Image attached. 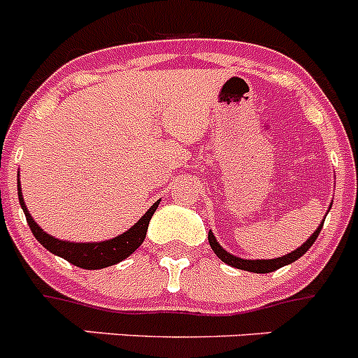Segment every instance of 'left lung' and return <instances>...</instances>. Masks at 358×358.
I'll list each match as a JSON object with an SVG mask.
<instances>
[{"instance_id":"obj_1","label":"left lung","mask_w":358,"mask_h":358,"mask_svg":"<svg viewBox=\"0 0 358 358\" xmlns=\"http://www.w3.org/2000/svg\"><path fill=\"white\" fill-rule=\"evenodd\" d=\"M322 224H324V220H322ZM322 224L317 227V231H315L314 235L310 236V238L303 243L301 248L296 249V251H292V252H289V255L281 256V258H274V260H242V258H236V256L229 255V252L224 251V249L220 248V243L215 240V236L211 231H210V235H208V242H210V245H211V249H213L215 255H217L218 258L224 262V264L231 265V267L242 268V271H249V273L265 274V273H273V271H276V268L283 267V265L292 264V262H296L297 258H301V256L305 255V252L308 251L312 245H314L315 240H317L319 233H321V229H322Z\"/></svg>"}]
</instances>
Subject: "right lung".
Here are the masks:
<instances>
[{
    "instance_id": "right-lung-1",
    "label": "right lung",
    "mask_w": 358,
    "mask_h": 358,
    "mask_svg": "<svg viewBox=\"0 0 358 358\" xmlns=\"http://www.w3.org/2000/svg\"><path fill=\"white\" fill-rule=\"evenodd\" d=\"M17 194H19V202H21V208L24 211V217H27V222L30 226L31 233L37 238V242H41V245L48 249L53 255L61 256L64 260H68L69 264L77 265L80 268H103L109 267V265H115L118 262L125 260L127 256H131L136 249L140 248L143 243L145 235H147L148 222H150L152 215L157 210V204H152L150 210L143 215V217L134 224L129 231H125L123 235L116 236L113 240H106V242H96V243H71V242H62V240H57L53 236H50L48 233H44L39 226L36 224V220L30 217L27 206H24L23 195H21V188H19L17 182Z\"/></svg>"
}]
</instances>
